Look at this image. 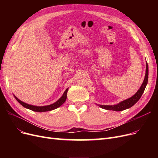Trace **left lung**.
I'll return each instance as SVG.
<instances>
[{
    "instance_id": "8db88e82",
    "label": "left lung",
    "mask_w": 158,
    "mask_h": 158,
    "mask_svg": "<svg viewBox=\"0 0 158 158\" xmlns=\"http://www.w3.org/2000/svg\"><path fill=\"white\" fill-rule=\"evenodd\" d=\"M148 63H146V74H145L144 82H143L140 89L137 91V92L133 96L126 100H124V101L120 102L117 105H114V106H102V105H98V106L102 109H107V110H112V111H123V110L131 107L140 99L142 94L144 92V89L148 84Z\"/></svg>"
}]
</instances>
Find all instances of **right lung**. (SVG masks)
<instances>
[{
	"label": "right lung",
	"instance_id": "1",
	"mask_svg": "<svg viewBox=\"0 0 158 158\" xmlns=\"http://www.w3.org/2000/svg\"><path fill=\"white\" fill-rule=\"evenodd\" d=\"M69 88L66 89L64 92L63 94V95H62V97L56 101L55 103L49 105V106H32V105H29L27 103H26L24 102H22L21 100L19 99L18 98H17L15 95H14V98L17 100V101L20 103L23 107H24L25 108L29 109L31 111H36V112H45V111H52V110L55 109L56 108L59 107L60 106H61L63 105L66 99V94H67V92H68Z\"/></svg>",
	"mask_w": 158,
	"mask_h": 158
}]
</instances>
